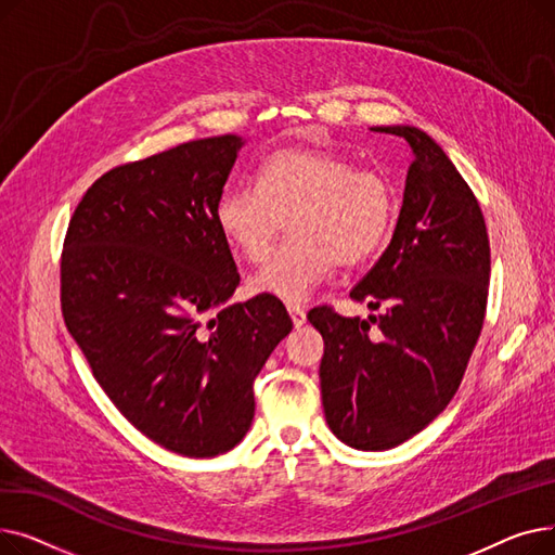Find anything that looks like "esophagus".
Returning a JSON list of instances; mask_svg holds the SVG:
<instances>
[{
	"label": "esophagus",
	"instance_id": "obj_1",
	"mask_svg": "<svg viewBox=\"0 0 555 555\" xmlns=\"http://www.w3.org/2000/svg\"><path fill=\"white\" fill-rule=\"evenodd\" d=\"M287 312L293 317L295 328H301L306 324V310L301 306H287Z\"/></svg>",
	"mask_w": 555,
	"mask_h": 555
}]
</instances>
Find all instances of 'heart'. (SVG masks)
<instances>
[{
    "mask_svg": "<svg viewBox=\"0 0 555 555\" xmlns=\"http://www.w3.org/2000/svg\"><path fill=\"white\" fill-rule=\"evenodd\" d=\"M398 211L393 184L377 170L319 149L276 151L260 164L256 186L227 191L216 209L222 236L245 260L270 254L289 220V238L251 279L254 295L301 304L339 266L380 249Z\"/></svg>",
    "mask_w": 555,
    "mask_h": 555,
    "instance_id": "heart-1",
    "label": "heart"
}]
</instances>
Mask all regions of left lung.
Instances as JSON below:
<instances>
[{
    "label": "left lung",
    "instance_id": "left-lung-1",
    "mask_svg": "<svg viewBox=\"0 0 555 555\" xmlns=\"http://www.w3.org/2000/svg\"><path fill=\"white\" fill-rule=\"evenodd\" d=\"M371 130L402 137L414 153L393 238L351 289L353 301L383 312L360 319L319 306L308 322L324 337L319 380L331 431L380 452L454 398L483 326L490 245L479 202L439 143L412 126Z\"/></svg>",
    "mask_w": 555,
    "mask_h": 555
}]
</instances>
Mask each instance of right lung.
Listing matches in <instances>:
<instances>
[{
    "label": "right lung",
    "mask_w": 555,
    "mask_h": 555,
    "mask_svg": "<svg viewBox=\"0 0 555 555\" xmlns=\"http://www.w3.org/2000/svg\"><path fill=\"white\" fill-rule=\"evenodd\" d=\"M243 139L222 134L116 166L87 189L61 260L67 331L107 398L141 434L193 459L243 441L254 380L293 331L241 283L216 220Z\"/></svg>",
    "instance_id": "obj_1"
}]
</instances>
